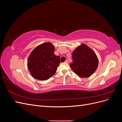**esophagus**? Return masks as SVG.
<instances>
[{
	"mask_svg": "<svg viewBox=\"0 0 122 122\" xmlns=\"http://www.w3.org/2000/svg\"><path fill=\"white\" fill-rule=\"evenodd\" d=\"M65 62H66V63H68V62H69V61L68 60H66V61H65Z\"/></svg>",
	"mask_w": 122,
	"mask_h": 122,
	"instance_id": "obj_1",
	"label": "esophagus"
}]
</instances>
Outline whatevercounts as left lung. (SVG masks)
I'll return each instance as SVG.
<instances>
[{"instance_id":"1","label":"left lung","mask_w":122,"mask_h":122,"mask_svg":"<svg viewBox=\"0 0 122 122\" xmlns=\"http://www.w3.org/2000/svg\"><path fill=\"white\" fill-rule=\"evenodd\" d=\"M73 62L70 67L76 74L86 78L91 76L96 70L98 59L94 51L86 44L77 47L72 53Z\"/></svg>"}]
</instances>
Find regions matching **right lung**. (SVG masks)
I'll return each mask as SVG.
<instances>
[{"label":"right lung","instance_id":"right-lung-1","mask_svg":"<svg viewBox=\"0 0 122 122\" xmlns=\"http://www.w3.org/2000/svg\"><path fill=\"white\" fill-rule=\"evenodd\" d=\"M55 47L49 42L36 47L29 55L27 67L31 75L40 80L48 79L54 75L60 64V57L54 53Z\"/></svg>","mask_w":122,"mask_h":122}]
</instances>
